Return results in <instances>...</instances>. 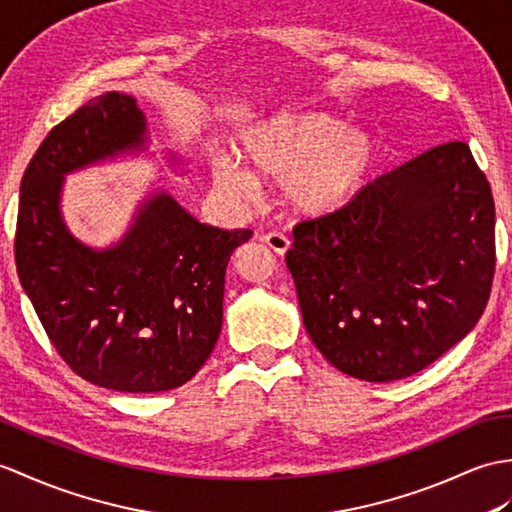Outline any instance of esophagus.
I'll list each match as a JSON object with an SVG mask.
<instances>
[{
    "label": "esophagus",
    "mask_w": 512,
    "mask_h": 512,
    "mask_svg": "<svg viewBox=\"0 0 512 512\" xmlns=\"http://www.w3.org/2000/svg\"><path fill=\"white\" fill-rule=\"evenodd\" d=\"M259 242H264L266 246H270L277 255H285L290 251V240L283 233H277V231L259 235Z\"/></svg>",
    "instance_id": "1"
}]
</instances>
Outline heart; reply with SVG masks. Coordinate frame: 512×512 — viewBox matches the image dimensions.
Segmentation results:
<instances>
[{"label":"heart","mask_w":512,"mask_h":512,"mask_svg":"<svg viewBox=\"0 0 512 512\" xmlns=\"http://www.w3.org/2000/svg\"><path fill=\"white\" fill-rule=\"evenodd\" d=\"M246 169L220 159L213 183L235 198H251L255 181L281 183L290 209L307 218L338 213L373 181L379 165L377 141L320 111L270 115L242 135Z\"/></svg>","instance_id":"obj_1"}]
</instances>
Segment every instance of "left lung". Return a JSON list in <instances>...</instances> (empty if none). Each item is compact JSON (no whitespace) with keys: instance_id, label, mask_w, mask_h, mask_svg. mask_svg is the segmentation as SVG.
Listing matches in <instances>:
<instances>
[{"instance_id":"8db88e82","label":"left lung","mask_w":512,"mask_h":512,"mask_svg":"<svg viewBox=\"0 0 512 512\" xmlns=\"http://www.w3.org/2000/svg\"><path fill=\"white\" fill-rule=\"evenodd\" d=\"M285 264L329 364L364 382L414 375L465 338L489 301L491 185L469 146L449 141L342 211L296 224Z\"/></svg>"}]
</instances>
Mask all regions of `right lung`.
Segmentation results:
<instances>
[{"label": "right lung", "mask_w": 512, "mask_h": 512, "mask_svg": "<svg viewBox=\"0 0 512 512\" xmlns=\"http://www.w3.org/2000/svg\"><path fill=\"white\" fill-rule=\"evenodd\" d=\"M133 95L102 93L54 126L21 178L15 261L56 351L87 382L163 392L189 382L222 329L224 275L251 229L198 222L168 192L141 202L117 244L91 248L61 213L65 176L146 150ZM170 163L181 165L170 152Z\"/></svg>", "instance_id": "obj_1"}]
</instances>
